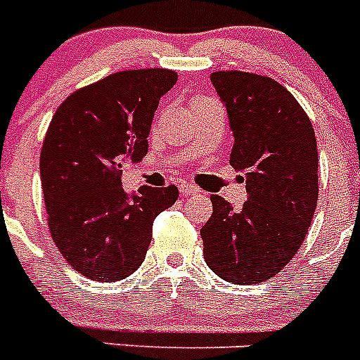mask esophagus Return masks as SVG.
I'll return each mask as SVG.
<instances>
[{
    "label": "esophagus",
    "mask_w": 360,
    "mask_h": 360,
    "mask_svg": "<svg viewBox=\"0 0 360 360\" xmlns=\"http://www.w3.org/2000/svg\"><path fill=\"white\" fill-rule=\"evenodd\" d=\"M178 189H180V195H184V196L198 195V189H196L195 186H191V184H186V182L180 184V187H178Z\"/></svg>",
    "instance_id": "esophagus-1"
}]
</instances>
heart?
<instances>
[{
  "label": "heart",
  "mask_w": 360,
  "mask_h": 360,
  "mask_svg": "<svg viewBox=\"0 0 360 360\" xmlns=\"http://www.w3.org/2000/svg\"><path fill=\"white\" fill-rule=\"evenodd\" d=\"M198 98H202V97H198Z\"/></svg>",
  "instance_id": "1"
}]
</instances>
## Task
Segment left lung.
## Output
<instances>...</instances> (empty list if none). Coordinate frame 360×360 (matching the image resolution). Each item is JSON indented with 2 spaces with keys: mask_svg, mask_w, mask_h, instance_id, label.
Here are the masks:
<instances>
[{
  "mask_svg": "<svg viewBox=\"0 0 360 360\" xmlns=\"http://www.w3.org/2000/svg\"><path fill=\"white\" fill-rule=\"evenodd\" d=\"M234 135L231 165L245 173L247 202L234 211L211 196L212 216L200 229L203 259L221 279L256 285L276 276L299 250L319 195L317 142L294 95L257 73H211Z\"/></svg>",
  "mask_w": 360,
  "mask_h": 360,
  "instance_id": "left-lung-1",
  "label": "left lung"
}]
</instances>
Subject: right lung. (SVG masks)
<instances>
[{"label": "right lung", "instance_id": "1", "mask_svg": "<svg viewBox=\"0 0 360 360\" xmlns=\"http://www.w3.org/2000/svg\"><path fill=\"white\" fill-rule=\"evenodd\" d=\"M165 68L124 70L73 91L49 126L41 182L50 234L66 262L94 281H119L144 262L153 221L178 189L141 187L129 196L120 174L148 153L158 101L176 84Z\"/></svg>", "mask_w": 360, "mask_h": 360}]
</instances>
